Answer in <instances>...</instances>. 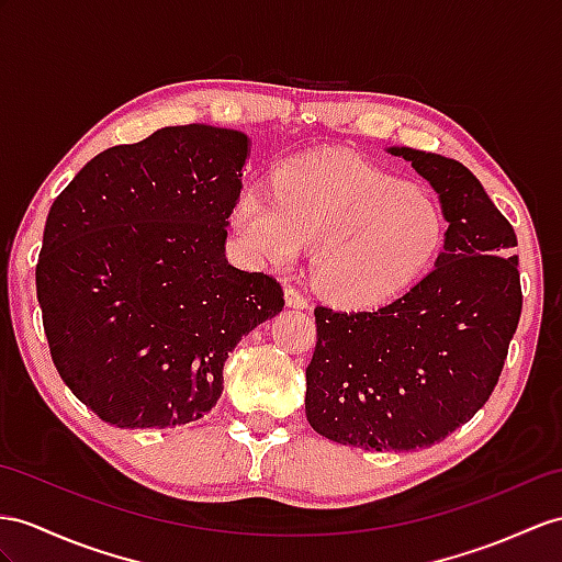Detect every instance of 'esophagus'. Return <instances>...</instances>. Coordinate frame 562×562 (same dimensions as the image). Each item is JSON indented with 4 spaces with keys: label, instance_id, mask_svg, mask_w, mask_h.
<instances>
[{
    "label": "esophagus",
    "instance_id": "esophagus-1",
    "mask_svg": "<svg viewBox=\"0 0 562 562\" xmlns=\"http://www.w3.org/2000/svg\"><path fill=\"white\" fill-rule=\"evenodd\" d=\"M285 305L305 310V307H310V300H307L305 293H300L297 289H293V285H291V289H285Z\"/></svg>",
    "mask_w": 562,
    "mask_h": 562
}]
</instances>
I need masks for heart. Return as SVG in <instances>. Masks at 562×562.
Segmentation results:
<instances>
[{
	"instance_id": "obj_1",
	"label": "heart",
	"mask_w": 562,
	"mask_h": 562,
	"mask_svg": "<svg viewBox=\"0 0 562 562\" xmlns=\"http://www.w3.org/2000/svg\"><path fill=\"white\" fill-rule=\"evenodd\" d=\"M248 252L277 269L317 245L312 277L340 305H376L413 285L443 245L436 202L401 178L350 157H307L279 173V190L250 183L234 204Z\"/></svg>"
}]
</instances>
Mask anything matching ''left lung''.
Wrapping results in <instances>:
<instances>
[{
  "mask_svg": "<svg viewBox=\"0 0 562 562\" xmlns=\"http://www.w3.org/2000/svg\"><path fill=\"white\" fill-rule=\"evenodd\" d=\"M439 193L443 252L413 289L376 310H314L310 427L364 450L443 441L494 393L522 312L517 236L460 161L389 147Z\"/></svg>",
  "mask_w": 562,
  "mask_h": 562,
  "instance_id": "8db88e82",
  "label": "left lung"
}]
</instances>
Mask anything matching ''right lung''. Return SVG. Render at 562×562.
<instances>
[{
    "label": "right lung",
    "mask_w": 562,
    "mask_h": 562,
    "mask_svg": "<svg viewBox=\"0 0 562 562\" xmlns=\"http://www.w3.org/2000/svg\"><path fill=\"white\" fill-rule=\"evenodd\" d=\"M248 135L169 126L90 159L47 214L35 283L54 367L100 419L167 429L207 415L238 340L283 289L226 259Z\"/></svg>",
    "instance_id": "1"
}]
</instances>
